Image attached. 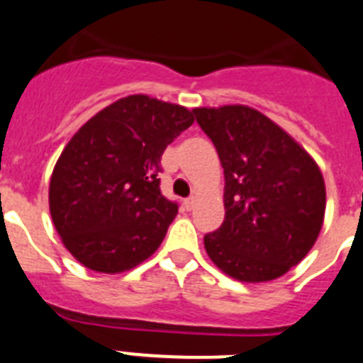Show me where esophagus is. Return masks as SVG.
I'll return each instance as SVG.
<instances>
[{"label":"esophagus","mask_w":363,"mask_h":363,"mask_svg":"<svg viewBox=\"0 0 363 363\" xmlns=\"http://www.w3.org/2000/svg\"><path fill=\"white\" fill-rule=\"evenodd\" d=\"M194 206H195V197H190V199L184 201V208L188 210V212H190V210H194Z\"/></svg>","instance_id":"1"}]
</instances>
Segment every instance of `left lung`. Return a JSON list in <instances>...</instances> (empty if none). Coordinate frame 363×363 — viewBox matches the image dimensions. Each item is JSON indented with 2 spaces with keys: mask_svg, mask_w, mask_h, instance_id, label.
<instances>
[{
  "mask_svg": "<svg viewBox=\"0 0 363 363\" xmlns=\"http://www.w3.org/2000/svg\"><path fill=\"white\" fill-rule=\"evenodd\" d=\"M225 169V220L204 235L208 257L245 283L272 281L314 247L325 217L316 160L254 107H195Z\"/></svg>",
  "mask_w": 363,
  "mask_h": 363,
  "instance_id": "left-lung-1",
  "label": "left lung"
}]
</instances>
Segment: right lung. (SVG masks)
<instances>
[{
    "label": "right lung",
    "mask_w": 363,
    "mask_h": 363,
    "mask_svg": "<svg viewBox=\"0 0 363 363\" xmlns=\"http://www.w3.org/2000/svg\"><path fill=\"white\" fill-rule=\"evenodd\" d=\"M194 121L188 107L129 94L72 135L50 175L49 210L78 263L121 274L160 247L177 216L160 194V157Z\"/></svg>",
    "instance_id": "add662e5"
}]
</instances>
